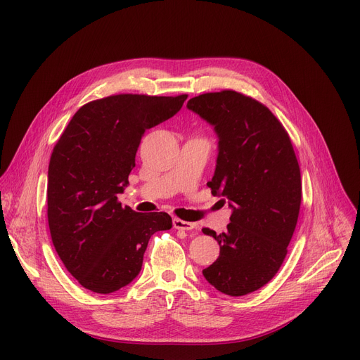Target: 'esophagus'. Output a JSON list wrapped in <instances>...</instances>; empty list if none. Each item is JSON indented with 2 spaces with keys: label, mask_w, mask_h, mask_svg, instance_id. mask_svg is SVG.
Returning a JSON list of instances; mask_svg holds the SVG:
<instances>
[{
  "label": "esophagus",
  "mask_w": 360,
  "mask_h": 360,
  "mask_svg": "<svg viewBox=\"0 0 360 360\" xmlns=\"http://www.w3.org/2000/svg\"><path fill=\"white\" fill-rule=\"evenodd\" d=\"M174 228L178 231H193L195 228V224L181 219H174Z\"/></svg>",
  "instance_id": "34e87169"
}]
</instances>
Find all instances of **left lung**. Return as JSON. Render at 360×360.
<instances>
[{
  "label": "left lung",
  "mask_w": 360,
  "mask_h": 360,
  "mask_svg": "<svg viewBox=\"0 0 360 360\" xmlns=\"http://www.w3.org/2000/svg\"><path fill=\"white\" fill-rule=\"evenodd\" d=\"M186 108L214 128L219 153L207 185L232 209L228 231L202 229L220 247L202 276L224 295H248L276 276L296 228L302 182L293 146L271 110L242 93H204Z\"/></svg>",
  "instance_id": "left-lung-1"
}]
</instances>
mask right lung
Instances as JSON below:
<instances>
[{
  "label": "right lung",
  "instance_id": "add662e5",
  "mask_svg": "<svg viewBox=\"0 0 360 360\" xmlns=\"http://www.w3.org/2000/svg\"><path fill=\"white\" fill-rule=\"evenodd\" d=\"M181 96L117 94L74 113L48 169V223L65 269L94 293L129 285L143 266L150 236L172 228L167 213H137L118 194L128 185L148 128L172 118Z\"/></svg>",
  "mask_w": 360,
  "mask_h": 360
}]
</instances>
